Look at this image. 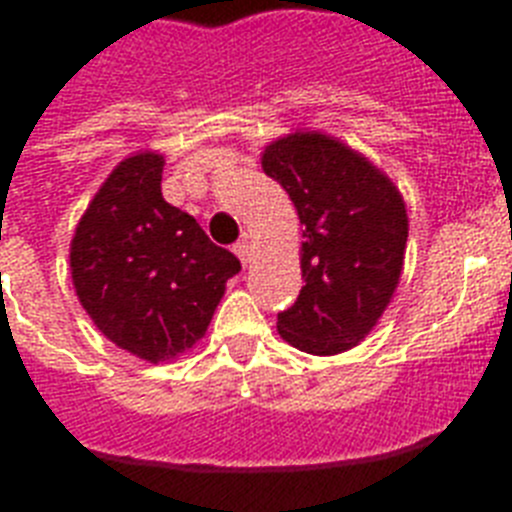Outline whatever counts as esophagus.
I'll return each instance as SVG.
<instances>
[{
	"instance_id": "1",
	"label": "esophagus",
	"mask_w": 512,
	"mask_h": 512,
	"mask_svg": "<svg viewBox=\"0 0 512 512\" xmlns=\"http://www.w3.org/2000/svg\"><path fill=\"white\" fill-rule=\"evenodd\" d=\"M233 252H236V255H239L241 263L247 265V263H249V257H252V244H249L247 239L236 241V244H233Z\"/></svg>"
}]
</instances>
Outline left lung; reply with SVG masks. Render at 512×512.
<instances>
[{"instance_id": "left-lung-1", "label": "left lung", "mask_w": 512, "mask_h": 512, "mask_svg": "<svg viewBox=\"0 0 512 512\" xmlns=\"http://www.w3.org/2000/svg\"><path fill=\"white\" fill-rule=\"evenodd\" d=\"M263 172L303 223L305 287L279 313V335L313 356L364 340L396 292L409 217L401 193L366 156L321 132H292L263 151Z\"/></svg>"}]
</instances>
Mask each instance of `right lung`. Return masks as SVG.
<instances>
[{
    "label": "right lung",
    "mask_w": 512,
    "mask_h": 512,
    "mask_svg": "<svg viewBox=\"0 0 512 512\" xmlns=\"http://www.w3.org/2000/svg\"><path fill=\"white\" fill-rule=\"evenodd\" d=\"M162 170L154 151L116 164L71 239L82 308L114 345L151 364L204 337L225 281L241 271L236 255L164 201Z\"/></svg>",
    "instance_id": "right-lung-1"
}]
</instances>
